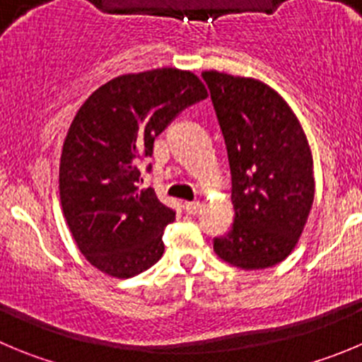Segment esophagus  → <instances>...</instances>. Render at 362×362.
Here are the masks:
<instances>
[{"mask_svg": "<svg viewBox=\"0 0 362 362\" xmlns=\"http://www.w3.org/2000/svg\"><path fill=\"white\" fill-rule=\"evenodd\" d=\"M184 209L187 214H197V212L202 209V204L200 202H185Z\"/></svg>", "mask_w": 362, "mask_h": 362, "instance_id": "esophagus-1", "label": "esophagus"}]
</instances>
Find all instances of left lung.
I'll return each mask as SVG.
<instances>
[{
    "label": "left lung",
    "instance_id": "left-lung-1",
    "mask_svg": "<svg viewBox=\"0 0 362 362\" xmlns=\"http://www.w3.org/2000/svg\"><path fill=\"white\" fill-rule=\"evenodd\" d=\"M227 144L234 225L214 252L252 272L295 250L314 202V165L298 117L273 87L246 76L204 71Z\"/></svg>",
    "mask_w": 362,
    "mask_h": 362
}]
</instances>
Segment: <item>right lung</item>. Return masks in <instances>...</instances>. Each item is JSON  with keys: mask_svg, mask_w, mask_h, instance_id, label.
<instances>
[{"mask_svg": "<svg viewBox=\"0 0 362 362\" xmlns=\"http://www.w3.org/2000/svg\"><path fill=\"white\" fill-rule=\"evenodd\" d=\"M207 96L191 71L158 67L103 83L74 116L60 155V205L78 250L105 275L130 279L162 257L175 212L137 185V165L180 110Z\"/></svg>", "mask_w": 362, "mask_h": 362, "instance_id": "right-lung-1", "label": "right lung"}]
</instances>
